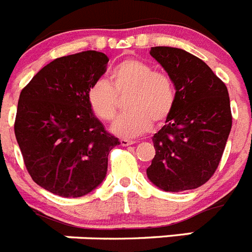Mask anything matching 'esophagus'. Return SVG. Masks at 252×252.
Wrapping results in <instances>:
<instances>
[{"instance_id":"34e87169","label":"esophagus","mask_w":252,"mask_h":252,"mask_svg":"<svg viewBox=\"0 0 252 252\" xmlns=\"http://www.w3.org/2000/svg\"><path fill=\"white\" fill-rule=\"evenodd\" d=\"M120 142H121L122 146H130V145H133L136 141H132V140H127V139H121L120 140Z\"/></svg>"}]
</instances>
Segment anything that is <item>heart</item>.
I'll list each match as a JSON object with an SVG mask.
<instances>
[{"label":"heart","instance_id":"b5f03b06","mask_svg":"<svg viewBox=\"0 0 252 252\" xmlns=\"http://www.w3.org/2000/svg\"><path fill=\"white\" fill-rule=\"evenodd\" d=\"M131 90L127 113L113 122L112 132L133 139L148 132L154 121L161 122L174 106V87L170 78L137 59L124 60L113 68L110 83L98 79L87 91V103L101 121H111L117 111L116 94Z\"/></svg>","mask_w":252,"mask_h":252}]
</instances>
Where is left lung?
<instances>
[{
  "instance_id": "left-lung-1",
  "label": "left lung",
  "mask_w": 252,
  "mask_h": 252,
  "mask_svg": "<svg viewBox=\"0 0 252 252\" xmlns=\"http://www.w3.org/2000/svg\"><path fill=\"white\" fill-rule=\"evenodd\" d=\"M150 55L175 87L174 106L153 137L149 180L165 192L201 187L215 174L232 126L223 82L203 60L183 49L154 46Z\"/></svg>"
}]
</instances>
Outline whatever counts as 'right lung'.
Wrapping results in <instances>:
<instances>
[{
	"instance_id": "add662e5",
	"label": "right lung",
	"mask_w": 252,
	"mask_h": 252,
	"mask_svg": "<svg viewBox=\"0 0 252 252\" xmlns=\"http://www.w3.org/2000/svg\"><path fill=\"white\" fill-rule=\"evenodd\" d=\"M107 63V55L95 50L58 58L21 91L17 144L32 180L53 194L92 192L106 178L108 154L120 145L87 103V91L106 73Z\"/></svg>"
}]
</instances>
